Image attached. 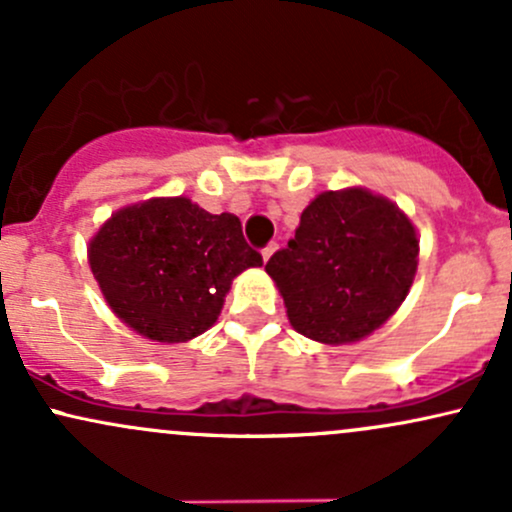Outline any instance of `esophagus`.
I'll return each instance as SVG.
<instances>
[{
	"label": "esophagus",
	"instance_id": "34e87169",
	"mask_svg": "<svg viewBox=\"0 0 512 512\" xmlns=\"http://www.w3.org/2000/svg\"><path fill=\"white\" fill-rule=\"evenodd\" d=\"M276 248H279V245H276V243H269V245H267V248H264V250H262V257H264V262H267V260H269V257H272V255H274V252H276Z\"/></svg>",
	"mask_w": 512,
	"mask_h": 512
}]
</instances>
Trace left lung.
Wrapping results in <instances>:
<instances>
[{
  "mask_svg": "<svg viewBox=\"0 0 512 512\" xmlns=\"http://www.w3.org/2000/svg\"><path fill=\"white\" fill-rule=\"evenodd\" d=\"M419 240L385 197L354 187L305 207L289 245L267 262L293 330L322 344H351L385 325L407 298Z\"/></svg>",
  "mask_w": 512,
  "mask_h": 512,
  "instance_id": "8db88e82",
  "label": "left lung"
}]
</instances>
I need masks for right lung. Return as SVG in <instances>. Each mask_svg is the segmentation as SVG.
I'll return each instance as SVG.
<instances>
[{
    "instance_id": "1",
    "label": "right lung",
    "mask_w": 512,
    "mask_h": 512,
    "mask_svg": "<svg viewBox=\"0 0 512 512\" xmlns=\"http://www.w3.org/2000/svg\"><path fill=\"white\" fill-rule=\"evenodd\" d=\"M105 301L154 342H187L221 313L231 281L262 255L238 216L209 214L185 197L149 199L113 214L88 250Z\"/></svg>"
}]
</instances>
